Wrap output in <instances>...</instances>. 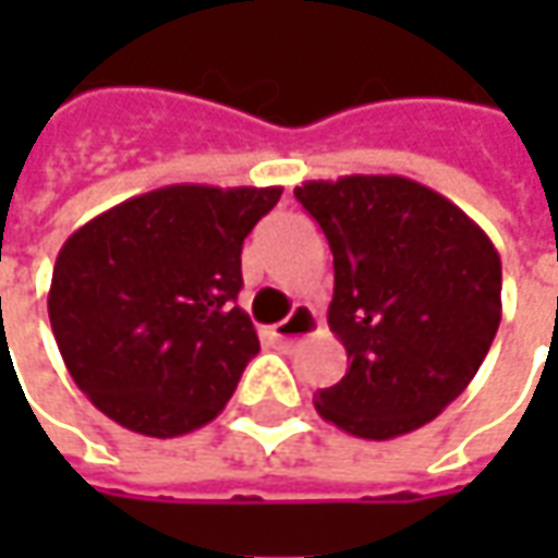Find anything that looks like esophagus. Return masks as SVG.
<instances>
[{
    "mask_svg": "<svg viewBox=\"0 0 558 558\" xmlns=\"http://www.w3.org/2000/svg\"><path fill=\"white\" fill-rule=\"evenodd\" d=\"M316 326H319V319H316L313 307H307V304H298V307H294L282 323H276V326H272V338L291 344V341H298V338H307V335L316 332Z\"/></svg>",
    "mask_w": 558,
    "mask_h": 558,
    "instance_id": "1",
    "label": "esophagus"
}]
</instances>
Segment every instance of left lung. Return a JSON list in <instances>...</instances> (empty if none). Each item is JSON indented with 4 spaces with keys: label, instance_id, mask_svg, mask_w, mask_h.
<instances>
[{
    "label": "left lung",
    "instance_id": "left-lung-1",
    "mask_svg": "<svg viewBox=\"0 0 558 558\" xmlns=\"http://www.w3.org/2000/svg\"><path fill=\"white\" fill-rule=\"evenodd\" d=\"M332 247L329 329L348 373L313 397L341 432L391 440L447 410L500 329L504 267L465 210L407 177L298 185Z\"/></svg>",
    "mask_w": 558,
    "mask_h": 558
}]
</instances>
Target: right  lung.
Returning <instances> with one entry per match:
<instances>
[{
	"mask_svg": "<svg viewBox=\"0 0 558 558\" xmlns=\"http://www.w3.org/2000/svg\"><path fill=\"white\" fill-rule=\"evenodd\" d=\"M279 195V185H163L61 245L49 323L76 388L105 416L180 438L223 413L260 351L235 304L242 245Z\"/></svg>",
	"mask_w": 558,
	"mask_h": 558,
	"instance_id": "add662e5",
	"label": "right lung"
}]
</instances>
